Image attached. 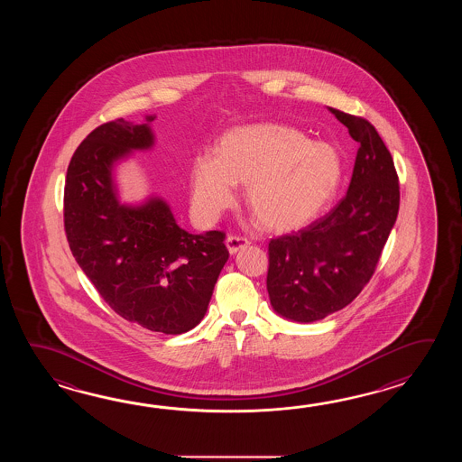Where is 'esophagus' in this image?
Masks as SVG:
<instances>
[{"instance_id": "esophagus-1", "label": "esophagus", "mask_w": 462, "mask_h": 462, "mask_svg": "<svg viewBox=\"0 0 462 462\" xmlns=\"http://www.w3.org/2000/svg\"><path fill=\"white\" fill-rule=\"evenodd\" d=\"M247 245H249V241H247V237H243V236L229 235L226 237L227 251L231 254H235L239 249H243Z\"/></svg>"}]
</instances>
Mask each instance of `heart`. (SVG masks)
<instances>
[{
  "label": "heart",
  "mask_w": 462,
  "mask_h": 462,
  "mask_svg": "<svg viewBox=\"0 0 462 462\" xmlns=\"http://www.w3.org/2000/svg\"><path fill=\"white\" fill-rule=\"evenodd\" d=\"M340 180L342 162L334 147L284 124L261 122L226 132L217 155L195 157L191 203L199 217L217 219L235 203L236 183H245L255 217L271 229L289 231L312 221Z\"/></svg>",
  "instance_id": "1"
}]
</instances>
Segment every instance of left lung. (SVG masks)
I'll list each match as a JSON object with an SVG mask.
<instances>
[{"label": "left lung", "instance_id": "obj_1", "mask_svg": "<svg viewBox=\"0 0 462 462\" xmlns=\"http://www.w3.org/2000/svg\"><path fill=\"white\" fill-rule=\"evenodd\" d=\"M328 110L360 145L348 191L312 225L269 241V299L277 314L295 322L320 320L362 292L400 209L398 173L374 125Z\"/></svg>", "mask_w": 462, "mask_h": 462}]
</instances>
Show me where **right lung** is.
<instances>
[{"label": "right lung", "mask_w": 462, "mask_h": 462, "mask_svg": "<svg viewBox=\"0 0 462 462\" xmlns=\"http://www.w3.org/2000/svg\"><path fill=\"white\" fill-rule=\"evenodd\" d=\"M152 143L147 124L116 118L94 128L68 167L64 229L80 269L116 314L152 332L185 334L207 314L229 257L226 235H189L157 198L118 205L112 163Z\"/></svg>", "instance_id": "obj_1"}]
</instances>
